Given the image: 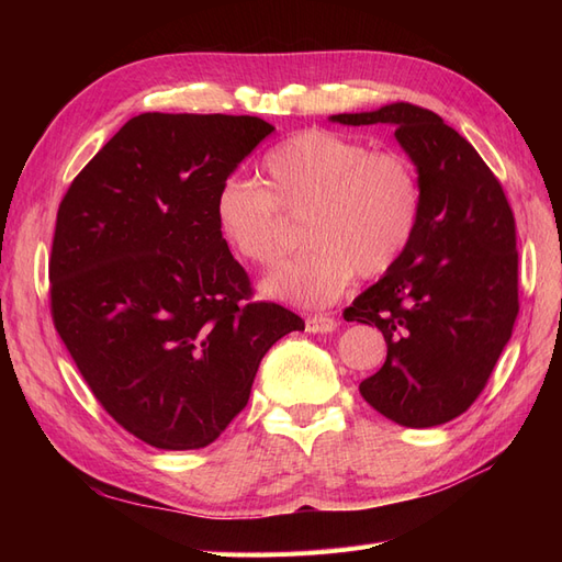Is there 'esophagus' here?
<instances>
[{
  "label": "esophagus",
  "instance_id": "34e87169",
  "mask_svg": "<svg viewBox=\"0 0 562 562\" xmlns=\"http://www.w3.org/2000/svg\"><path fill=\"white\" fill-rule=\"evenodd\" d=\"M304 326H307V333H333L337 328V321L328 314H310Z\"/></svg>",
  "mask_w": 562,
  "mask_h": 562
}]
</instances>
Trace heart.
Here are the masks:
<instances>
[{"label":"heart","instance_id":"1","mask_svg":"<svg viewBox=\"0 0 562 562\" xmlns=\"http://www.w3.org/2000/svg\"><path fill=\"white\" fill-rule=\"evenodd\" d=\"M262 178L229 176L215 194L225 244L255 267H271L288 246V220L300 215L310 246L265 281V293L300 307H328L359 274L378 279L415 241L424 190L415 161L398 149L328 128L293 133L262 159Z\"/></svg>","mask_w":562,"mask_h":562}]
</instances>
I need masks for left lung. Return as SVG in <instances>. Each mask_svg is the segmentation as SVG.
I'll return each instance as SVG.
<instances>
[{
  "mask_svg": "<svg viewBox=\"0 0 562 562\" xmlns=\"http://www.w3.org/2000/svg\"><path fill=\"white\" fill-rule=\"evenodd\" d=\"M347 126L391 124L417 166L422 223L398 265L345 310L378 326L384 366L361 396L401 427H438L481 396L518 316L516 220L479 151L436 112L411 103L333 114Z\"/></svg>",
  "mask_w": 562,
  "mask_h": 562,
  "instance_id": "left-lung-1",
  "label": "left lung"
}]
</instances>
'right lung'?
<instances>
[{
    "instance_id": "1",
    "label": "right lung",
    "mask_w": 562,
    "mask_h": 562,
    "mask_svg": "<svg viewBox=\"0 0 562 562\" xmlns=\"http://www.w3.org/2000/svg\"><path fill=\"white\" fill-rule=\"evenodd\" d=\"M274 126L145 112L83 166L50 246V316L98 403L159 450L211 446L269 347L304 321L252 300L215 194Z\"/></svg>"
}]
</instances>
